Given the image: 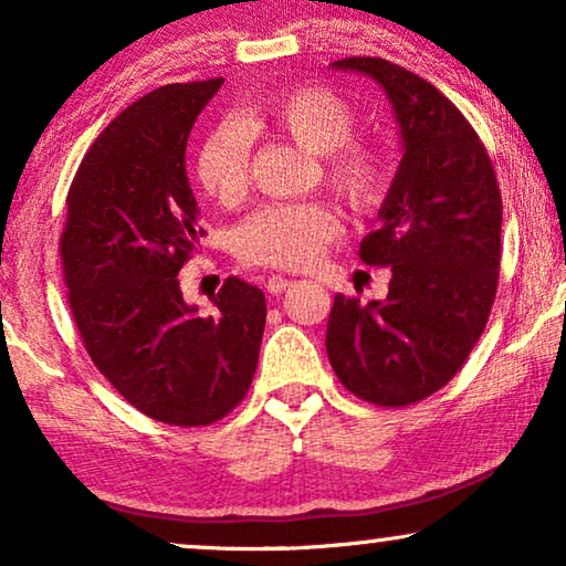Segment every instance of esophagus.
<instances>
[{"instance_id": "obj_1", "label": "esophagus", "mask_w": 566, "mask_h": 566, "mask_svg": "<svg viewBox=\"0 0 566 566\" xmlns=\"http://www.w3.org/2000/svg\"><path fill=\"white\" fill-rule=\"evenodd\" d=\"M293 285V281L291 277H283V275H273V277H268V293H273V296H281V293L285 291V289H291Z\"/></svg>"}]
</instances>
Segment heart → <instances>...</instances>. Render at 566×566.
Returning a JSON list of instances; mask_svg holds the SVG:
<instances>
[{
	"label": "heart",
	"mask_w": 566,
	"mask_h": 566,
	"mask_svg": "<svg viewBox=\"0 0 566 566\" xmlns=\"http://www.w3.org/2000/svg\"><path fill=\"white\" fill-rule=\"evenodd\" d=\"M258 120L308 154L322 157L324 185L355 213H374L389 196L391 161L366 138H355V111L327 87L301 84L265 97ZM196 175L208 198L223 208L250 192V142L234 123H221L200 144ZM337 216L327 203H275L252 213L237 231V254L250 265L298 270L335 239Z\"/></svg>",
	"instance_id": "b5f03b06"
}]
</instances>
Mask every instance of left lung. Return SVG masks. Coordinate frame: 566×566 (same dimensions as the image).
Wrapping results in <instances>:
<instances>
[{
	"instance_id": "8db88e82",
	"label": "left lung",
	"mask_w": 566,
	"mask_h": 566,
	"mask_svg": "<svg viewBox=\"0 0 566 566\" xmlns=\"http://www.w3.org/2000/svg\"><path fill=\"white\" fill-rule=\"evenodd\" d=\"M386 92L405 154L378 229L360 242L366 265L391 268L384 301L337 293L327 355L347 391L381 407L415 405L459 374L490 319L500 277L502 198L490 154L459 107L386 59L350 56Z\"/></svg>"
}]
</instances>
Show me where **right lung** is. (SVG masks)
<instances>
[{
	"label": "right lung",
	"instance_id": "obj_1",
	"mask_svg": "<svg viewBox=\"0 0 566 566\" xmlns=\"http://www.w3.org/2000/svg\"><path fill=\"white\" fill-rule=\"evenodd\" d=\"M221 84H167L128 105L84 154L61 231L69 306L92 363L138 412L180 428L244 399L265 332L258 285L227 277L216 312L200 316L177 281L203 237L185 146Z\"/></svg>",
	"mask_w": 566,
	"mask_h": 566
}]
</instances>
